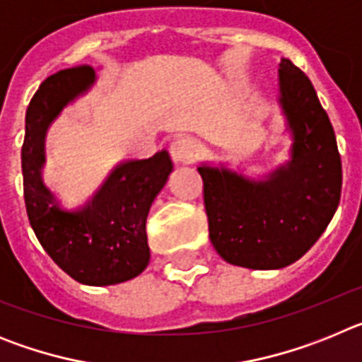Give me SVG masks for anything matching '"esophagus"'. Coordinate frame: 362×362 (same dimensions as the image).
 <instances>
[{"label": "esophagus", "instance_id": "esophagus-1", "mask_svg": "<svg viewBox=\"0 0 362 362\" xmlns=\"http://www.w3.org/2000/svg\"><path fill=\"white\" fill-rule=\"evenodd\" d=\"M170 156L175 163H190L196 156V143L187 136L175 137L170 143Z\"/></svg>", "mask_w": 362, "mask_h": 362}]
</instances>
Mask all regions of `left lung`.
<instances>
[{
  "instance_id": "8db88e82",
  "label": "left lung",
  "mask_w": 362,
  "mask_h": 362,
  "mask_svg": "<svg viewBox=\"0 0 362 362\" xmlns=\"http://www.w3.org/2000/svg\"><path fill=\"white\" fill-rule=\"evenodd\" d=\"M277 86L288 159L257 177L223 161L197 166L214 248L252 270H279L303 257L334 217L343 185L334 129L312 81L283 57Z\"/></svg>"
}]
</instances>
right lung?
<instances>
[{"mask_svg": "<svg viewBox=\"0 0 362 362\" xmlns=\"http://www.w3.org/2000/svg\"><path fill=\"white\" fill-rule=\"evenodd\" d=\"M95 81V69L78 66L41 83L25 116L21 168L28 221L45 252L78 283L110 286L134 279L148 267L146 217L174 165L165 148L148 159H124L76 209H65L56 199L43 181L47 134L63 108Z\"/></svg>", "mask_w": 362, "mask_h": 362, "instance_id": "1", "label": "right lung"}]
</instances>
